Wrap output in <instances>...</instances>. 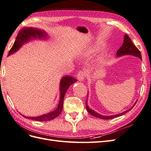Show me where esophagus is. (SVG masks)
<instances>
[{
  "mask_svg": "<svg viewBox=\"0 0 151 151\" xmlns=\"http://www.w3.org/2000/svg\"><path fill=\"white\" fill-rule=\"evenodd\" d=\"M85 78V73L84 71H80L77 75V78L80 81H83Z\"/></svg>",
  "mask_w": 151,
  "mask_h": 151,
  "instance_id": "1",
  "label": "esophagus"
}]
</instances>
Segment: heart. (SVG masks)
Instances as JSON below:
<instances>
[{"label":"heart","instance_id":"obj_1","mask_svg":"<svg viewBox=\"0 0 151 151\" xmlns=\"http://www.w3.org/2000/svg\"><path fill=\"white\" fill-rule=\"evenodd\" d=\"M97 50V47L96 46V45H94V46H93L92 47H90V48L89 49V50H88L87 54H88V55L92 54H93V52H96ZM104 56L101 57L99 59H98V61H97V63H96V64H95V67H96V68H98V67L101 66V64L103 63V62H104Z\"/></svg>","mask_w":151,"mask_h":151}]
</instances>
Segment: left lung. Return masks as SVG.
<instances>
[{
	"instance_id": "1",
	"label": "left lung",
	"mask_w": 151,
	"mask_h": 151,
	"mask_svg": "<svg viewBox=\"0 0 151 151\" xmlns=\"http://www.w3.org/2000/svg\"><path fill=\"white\" fill-rule=\"evenodd\" d=\"M124 55H133V56L137 57L138 58H139L140 60H142V55H141L140 50L137 48L136 46L134 44H133V42H132L130 37H129L127 35H124L123 44L122 45V47H120V49L117 51V52H116V57L117 58L124 56ZM88 94L87 95V99L85 102L86 108H87V111H88V113L91 115L95 116V117L101 118L102 119H111L117 118V117H119V116L123 115L124 114L127 113L129 111H130L133 107H134L137 101H136V102L134 103V104L132 106L131 108L123 112V113H119L117 114L111 115V116H105V115H102L99 113H98L96 111L93 110L92 109L90 108V107L88 106Z\"/></svg>"
}]
</instances>
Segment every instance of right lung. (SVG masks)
<instances>
[{"mask_svg": "<svg viewBox=\"0 0 151 151\" xmlns=\"http://www.w3.org/2000/svg\"><path fill=\"white\" fill-rule=\"evenodd\" d=\"M49 39V36L44 30L33 28V27H26L21 29L18 36L16 37V39L14 43L13 46L9 52L8 56L10 55L13 54L16 52L24 44H27L28 42L33 40H46ZM76 79L73 78L71 76H63L59 83V101L56 109L52 111H50V113L44 114L41 116H36V117H31V116H25L22 115L24 118L30 119L32 120H35L38 122H46L50 121V120L54 119L57 118L58 116L61 113L63 107V101L64 96L67 92L68 88L70 86L75 82H76Z\"/></svg>", "mask_w": 151, "mask_h": 151, "instance_id": "right-lung-1", "label": "right lung"}]
</instances>
